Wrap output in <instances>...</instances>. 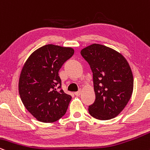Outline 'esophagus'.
I'll return each mask as SVG.
<instances>
[{
	"label": "esophagus",
	"instance_id": "1",
	"mask_svg": "<svg viewBox=\"0 0 150 150\" xmlns=\"http://www.w3.org/2000/svg\"><path fill=\"white\" fill-rule=\"evenodd\" d=\"M81 90H79V91H77V92L75 93V96H79L81 95Z\"/></svg>",
	"mask_w": 150,
	"mask_h": 150
}]
</instances>
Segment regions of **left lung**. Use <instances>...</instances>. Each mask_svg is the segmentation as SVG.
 Instances as JSON below:
<instances>
[{"mask_svg": "<svg viewBox=\"0 0 150 150\" xmlns=\"http://www.w3.org/2000/svg\"><path fill=\"white\" fill-rule=\"evenodd\" d=\"M91 67L96 100L89 114L100 120L119 115L131 99L133 76L127 60L117 51L100 44H92L81 51Z\"/></svg>", "mask_w": 150, "mask_h": 150, "instance_id": "left-lung-1", "label": "left lung"}]
</instances>
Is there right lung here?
<instances>
[{
	"mask_svg": "<svg viewBox=\"0 0 150 150\" xmlns=\"http://www.w3.org/2000/svg\"><path fill=\"white\" fill-rule=\"evenodd\" d=\"M74 53L71 47L48 44L26 61L19 76V93L24 107L38 121L54 122L66 113L71 96L60 89L58 72Z\"/></svg>",
	"mask_w": 150,
	"mask_h": 150,
	"instance_id": "obj_1",
	"label": "right lung"
}]
</instances>
